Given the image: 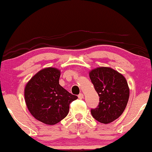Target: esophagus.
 I'll return each mask as SVG.
<instances>
[{
    "label": "esophagus",
    "instance_id": "34e87169",
    "mask_svg": "<svg viewBox=\"0 0 152 152\" xmlns=\"http://www.w3.org/2000/svg\"><path fill=\"white\" fill-rule=\"evenodd\" d=\"M83 94H80L79 95H78V98H79V99H83Z\"/></svg>",
    "mask_w": 152,
    "mask_h": 152
}]
</instances>
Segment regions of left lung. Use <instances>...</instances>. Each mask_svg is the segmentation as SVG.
<instances>
[{
    "instance_id": "1",
    "label": "left lung",
    "mask_w": 152,
    "mask_h": 152,
    "mask_svg": "<svg viewBox=\"0 0 152 152\" xmlns=\"http://www.w3.org/2000/svg\"><path fill=\"white\" fill-rule=\"evenodd\" d=\"M91 82L99 96V104L91 109L98 122L110 123L125 110L129 96L128 84L123 75L110 67H98L89 72Z\"/></svg>"
}]
</instances>
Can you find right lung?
I'll return each instance as SVG.
<instances>
[{
  "instance_id": "right-lung-1",
  "label": "right lung",
  "mask_w": 152,
  "mask_h": 152,
  "mask_svg": "<svg viewBox=\"0 0 152 152\" xmlns=\"http://www.w3.org/2000/svg\"><path fill=\"white\" fill-rule=\"evenodd\" d=\"M60 75L56 68L42 69L25 88V100L29 111L46 125H55L66 118L70 103L78 98L59 85Z\"/></svg>"
}]
</instances>
